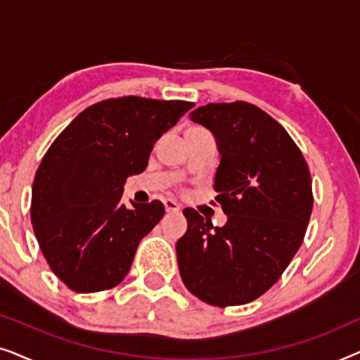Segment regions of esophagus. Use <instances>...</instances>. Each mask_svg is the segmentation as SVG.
Instances as JSON below:
<instances>
[{
    "mask_svg": "<svg viewBox=\"0 0 360 360\" xmlns=\"http://www.w3.org/2000/svg\"><path fill=\"white\" fill-rule=\"evenodd\" d=\"M164 206L167 213H179L180 211V205L174 200H164Z\"/></svg>",
    "mask_w": 360,
    "mask_h": 360,
    "instance_id": "34e87169",
    "label": "esophagus"
}]
</instances>
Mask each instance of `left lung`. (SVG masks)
<instances>
[{"mask_svg": "<svg viewBox=\"0 0 360 360\" xmlns=\"http://www.w3.org/2000/svg\"><path fill=\"white\" fill-rule=\"evenodd\" d=\"M190 120L216 139V201L228 221L218 228L195 210L184 211L180 277L213 307L249 303L277 282L303 243L313 210L308 165L288 132L249 103H210Z\"/></svg>", "mask_w": 360, "mask_h": 360, "instance_id": "1", "label": "left lung"}]
</instances>
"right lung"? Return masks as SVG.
Segmentation results:
<instances>
[{"label":"right lung","mask_w":360,"mask_h":360,"mask_svg":"<svg viewBox=\"0 0 360 360\" xmlns=\"http://www.w3.org/2000/svg\"><path fill=\"white\" fill-rule=\"evenodd\" d=\"M191 108L180 100H105L49 147L34 179L31 221L52 272L73 292H101L124 280L141 239L165 210L157 200L126 208L122 186L146 170L155 142Z\"/></svg>","instance_id":"add662e5"}]
</instances>
